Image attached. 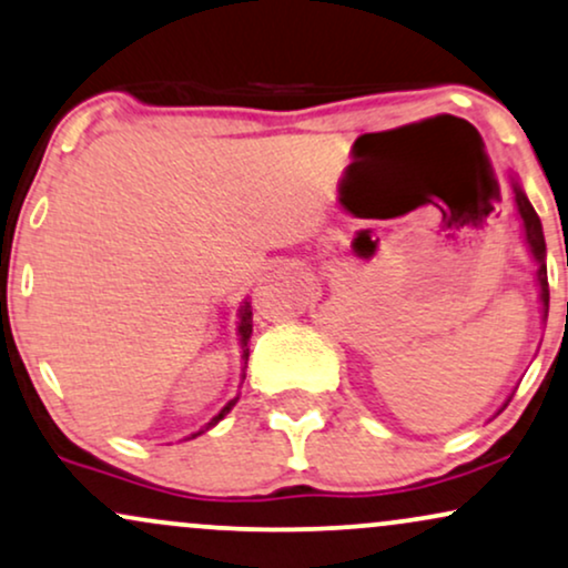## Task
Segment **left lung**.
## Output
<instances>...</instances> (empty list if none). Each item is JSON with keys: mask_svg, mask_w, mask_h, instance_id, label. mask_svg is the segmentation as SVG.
Wrapping results in <instances>:
<instances>
[{"mask_svg": "<svg viewBox=\"0 0 568 568\" xmlns=\"http://www.w3.org/2000/svg\"><path fill=\"white\" fill-rule=\"evenodd\" d=\"M513 191H516V204H518V212H521V220H524V231H526V242H529V250L531 255H535L539 271H537V278H539V290H542V305H545V313H548V305H550V290H548V265H545V236H542V223H539L535 206L529 204V199H526V193L518 189V183H513Z\"/></svg>", "mask_w": 568, "mask_h": 568, "instance_id": "1", "label": "left lung"}]
</instances>
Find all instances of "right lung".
<instances>
[{"label":"right lung","mask_w":568,"mask_h":568,"mask_svg":"<svg viewBox=\"0 0 568 568\" xmlns=\"http://www.w3.org/2000/svg\"><path fill=\"white\" fill-rule=\"evenodd\" d=\"M239 332H242V343L246 345V339H250V335H252V308H250V303H246L244 308H242V326H239ZM246 356H250V348H244V364H246ZM236 402H239V396L233 398V402L225 404L223 409H220V415H217V417H212V423L206 425V430H210L212 425H217L220 419H223L225 415H229V412L233 409V404H236ZM199 433H204V430H199ZM199 433H196V436H199Z\"/></svg>","instance_id":"obj_1"}]
</instances>
